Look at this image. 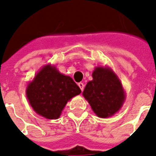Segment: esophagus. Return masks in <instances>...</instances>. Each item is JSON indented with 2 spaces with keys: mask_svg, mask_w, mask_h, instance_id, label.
<instances>
[{
  "mask_svg": "<svg viewBox=\"0 0 156 156\" xmlns=\"http://www.w3.org/2000/svg\"><path fill=\"white\" fill-rule=\"evenodd\" d=\"M78 87H80L81 90L83 91V89H84V84H83V83H78Z\"/></svg>",
  "mask_w": 156,
  "mask_h": 156,
  "instance_id": "esophagus-1",
  "label": "esophagus"
}]
</instances>
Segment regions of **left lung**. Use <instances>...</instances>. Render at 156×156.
I'll list each match as a JSON object with an SVG mask.
<instances>
[{
    "label": "left lung",
    "instance_id": "8db88e82",
    "mask_svg": "<svg viewBox=\"0 0 156 156\" xmlns=\"http://www.w3.org/2000/svg\"><path fill=\"white\" fill-rule=\"evenodd\" d=\"M92 78L86 85L83 96L99 117L112 116L121 109L126 100L121 81L109 67H96Z\"/></svg>",
    "mask_w": 156,
    "mask_h": 156
}]
</instances>
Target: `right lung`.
<instances>
[{"label":"right lung","mask_w":156,"mask_h":156,"mask_svg":"<svg viewBox=\"0 0 156 156\" xmlns=\"http://www.w3.org/2000/svg\"><path fill=\"white\" fill-rule=\"evenodd\" d=\"M27 97L34 111L45 118L60 117L69 100L79 95V87L69 76L47 65L35 76L27 87Z\"/></svg>","instance_id":"obj_1"}]
</instances>
